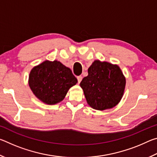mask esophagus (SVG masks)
Instances as JSON below:
<instances>
[{"mask_svg": "<svg viewBox=\"0 0 157 157\" xmlns=\"http://www.w3.org/2000/svg\"><path fill=\"white\" fill-rule=\"evenodd\" d=\"M77 79H78V83H80L82 79V76H78L77 77Z\"/></svg>", "mask_w": 157, "mask_h": 157, "instance_id": "obj_1", "label": "esophagus"}]
</instances>
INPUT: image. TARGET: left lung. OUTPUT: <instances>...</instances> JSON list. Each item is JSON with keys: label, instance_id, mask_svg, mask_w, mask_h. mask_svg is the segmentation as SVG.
Wrapping results in <instances>:
<instances>
[{"label": "left lung", "instance_id": "obj_1", "mask_svg": "<svg viewBox=\"0 0 157 157\" xmlns=\"http://www.w3.org/2000/svg\"><path fill=\"white\" fill-rule=\"evenodd\" d=\"M125 84V77L118 65L100 60L92 63L88 75L80 82L87 104L99 111L118 105L123 96Z\"/></svg>", "mask_w": 157, "mask_h": 157}]
</instances>
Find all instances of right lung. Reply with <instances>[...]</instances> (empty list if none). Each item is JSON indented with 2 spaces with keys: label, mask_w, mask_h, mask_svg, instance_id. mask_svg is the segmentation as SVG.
<instances>
[{
  "label": "right lung",
  "mask_w": 157,
  "mask_h": 157,
  "mask_svg": "<svg viewBox=\"0 0 157 157\" xmlns=\"http://www.w3.org/2000/svg\"><path fill=\"white\" fill-rule=\"evenodd\" d=\"M78 83L72 71L57 60H46L32 68L28 84L34 95L47 105L64 99L71 87Z\"/></svg>",
  "instance_id": "add662e5"
}]
</instances>
